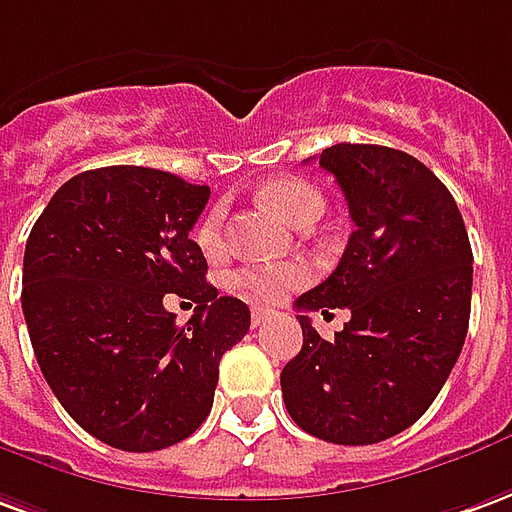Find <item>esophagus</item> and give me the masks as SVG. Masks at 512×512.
Returning <instances> with one entry per match:
<instances>
[{"label":"esophagus","instance_id":"esophagus-1","mask_svg":"<svg viewBox=\"0 0 512 512\" xmlns=\"http://www.w3.org/2000/svg\"><path fill=\"white\" fill-rule=\"evenodd\" d=\"M270 317H273V312H270V309H253V315H250V323H253V326L259 329V326H264V323H267Z\"/></svg>","mask_w":512,"mask_h":512}]
</instances>
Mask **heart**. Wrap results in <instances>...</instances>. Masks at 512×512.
Returning a JSON list of instances; mask_svg holds the SVG:
<instances>
[{"mask_svg": "<svg viewBox=\"0 0 512 512\" xmlns=\"http://www.w3.org/2000/svg\"><path fill=\"white\" fill-rule=\"evenodd\" d=\"M262 200L273 211H278L284 220L292 225L317 220L323 214V195L315 186L298 178H281V181L267 183L262 189ZM225 203H217L206 211V217L197 225V245L206 253H217L225 239ZM309 281V267L306 264H287V267H248L242 273H236L231 287L242 298L256 303H276L295 287H301Z\"/></svg>", "mask_w": 512, "mask_h": 512, "instance_id": "1", "label": "heart"}]
</instances>
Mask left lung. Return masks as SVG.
Returning <instances> with one entry per match:
<instances>
[{
	"label": "left lung",
	"instance_id": "8db88e82",
	"mask_svg": "<svg viewBox=\"0 0 512 512\" xmlns=\"http://www.w3.org/2000/svg\"><path fill=\"white\" fill-rule=\"evenodd\" d=\"M320 167L337 178L354 234L343 259L295 309L303 348L281 393L303 432L368 446L404 432L435 401L460 357L471 315L474 253L451 192L410 153L334 144ZM351 308L334 341L306 311Z\"/></svg>",
	"mask_w": 512,
	"mask_h": 512
}]
</instances>
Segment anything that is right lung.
Instances as JSON below:
<instances>
[{
  "mask_svg": "<svg viewBox=\"0 0 512 512\" xmlns=\"http://www.w3.org/2000/svg\"><path fill=\"white\" fill-rule=\"evenodd\" d=\"M209 186L150 167L74 175L52 195L24 248L21 309L35 359L63 410L122 451H158L206 421L220 359L250 309L217 295L189 231ZM198 303L186 327L163 309Z\"/></svg>",
  "mask_w": 512,
  "mask_h": 512,
  "instance_id": "1",
  "label": "right lung"
}]
</instances>
